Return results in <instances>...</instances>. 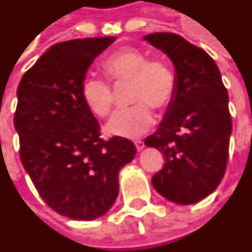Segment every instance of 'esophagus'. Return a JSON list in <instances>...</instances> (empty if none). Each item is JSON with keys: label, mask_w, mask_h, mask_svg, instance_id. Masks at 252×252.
I'll use <instances>...</instances> for the list:
<instances>
[{"label": "esophagus", "mask_w": 252, "mask_h": 252, "mask_svg": "<svg viewBox=\"0 0 252 252\" xmlns=\"http://www.w3.org/2000/svg\"><path fill=\"white\" fill-rule=\"evenodd\" d=\"M135 147H136V150H138V151L143 150V149H144V142H142V140H136V142H135Z\"/></svg>", "instance_id": "1"}]
</instances>
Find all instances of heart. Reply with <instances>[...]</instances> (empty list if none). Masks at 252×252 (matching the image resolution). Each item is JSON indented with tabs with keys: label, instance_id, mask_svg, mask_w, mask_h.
I'll return each mask as SVG.
<instances>
[{
	"label": "heart",
	"instance_id": "b5f03b06",
	"mask_svg": "<svg viewBox=\"0 0 252 252\" xmlns=\"http://www.w3.org/2000/svg\"><path fill=\"white\" fill-rule=\"evenodd\" d=\"M102 69L114 84L129 82V101L133 105L117 110L106 124V131L120 138L142 136L154 124L153 109L170 106L177 90V77L168 61L150 59L138 47L119 49L102 61ZM80 94L86 106L96 116L105 117L113 108L114 95L110 84L95 76L84 77Z\"/></svg>",
	"mask_w": 252,
	"mask_h": 252
}]
</instances>
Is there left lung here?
<instances>
[{
    "mask_svg": "<svg viewBox=\"0 0 252 252\" xmlns=\"http://www.w3.org/2000/svg\"><path fill=\"white\" fill-rule=\"evenodd\" d=\"M144 39L168 54L177 77L175 99L158 129L144 140L165 158L151 183L170 202L192 205L224 177L232 132L228 93L217 64L203 49L173 32Z\"/></svg>",
    "mask_w": 252,
    "mask_h": 252,
    "instance_id": "left-lung-1",
    "label": "left lung"
}]
</instances>
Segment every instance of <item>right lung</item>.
I'll return each mask as SVG.
<instances>
[{
    "label": "right lung",
    "instance_id": "right-lung-1",
    "mask_svg": "<svg viewBox=\"0 0 252 252\" xmlns=\"http://www.w3.org/2000/svg\"><path fill=\"white\" fill-rule=\"evenodd\" d=\"M114 36L61 42L40 56L17 87L15 128L20 159L40 198L64 217L90 221L119 195V172L136 149L129 139L101 138L80 86Z\"/></svg>",
    "mask_w": 252,
    "mask_h": 252
}]
</instances>
